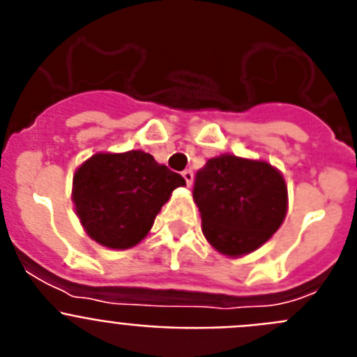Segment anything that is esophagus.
<instances>
[{"mask_svg": "<svg viewBox=\"0 0 357 357\" xmlns=\"http://www.w3.org/2000/svg\"><path fill=\"white\" fill-rule=\"evenodd\" d=\"M182 176H184L185 184L188 185L193 184V172H191V169H184V172H182Z\"/></svg>", "mask_w": 357, "mask_h": 357, "instance_id": "esophagus-1", "label": "esophagus"}]
</instances>
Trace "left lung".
Wrapping results in <instances>:
<instances>
[{
	"mask_svg": "<svg viewBox=\"0 0 357 357\" xmlns=\"http://www.w3.org/2000/svg\"><path fill=\"white\" fill-rule=\"evenodd\" d=\"M193 200L211 247L234 259L263 247L279 230L288 211V185L266 160L223 153L197 173Z\"/></svg>",
	"mask_w": 357,
	"mask_h": 357,
	"instance_id": "8db88e82",
	"label": "left lung"
}]
</instances>
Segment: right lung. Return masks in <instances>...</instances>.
Masks as SVG:
<instances>
[{"label": "right lung", "mask_w": 357, "mask_h": 357, "mask_svg": "<svg viewBox=\"0 0 357 357\" xmlns=\"http://www.w3.org/2000/svg\"><path fill=\"white\" fill-rule=\"evenodd\" d=\"M181 185L184 178L146 151H98L73 175L71 198L91 239L125 250L146 238L160 207Z\"/></svg>", "instance_id": "add662e5"}]
</instances>
